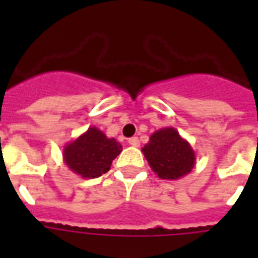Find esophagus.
<instances>
[{
  "label": "esophagus",
  "mask_w": 258,
  "mask_h": 258,
  "mask_svg": "<svg viewBox=\"0 0 258 258\" xmlns=\"http://www.w3.org/2000/svg\"><path fill=\"white\" fill-rule=\"evenodd\" d=\"M128 143L131 146H133V147H139V146H141V141H139V139H138L137 137H134V138H130L128 139Z\"/></svg>",
  "instance_id": "esophagus-1"
}]
</instances>
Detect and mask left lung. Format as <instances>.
Wrapping results in <instances>:
<instances>
[{
    "instance_id": "1",
    "label": "left lung",
    "mask_w": 258,
    "mask_h": 258,
    "mask_svg": "<svg viewBox=\"0 0 258 258\" xmlns=\"http://www.w3.org/2000/svg\"><path fill=\"white\" fill-rule=\"evenodd\" d=\"M150 167L161 179L176 180L187 175L196 165V153L174 127H166L151 134L142 149Z\"/></svg>"
}]
</instances>
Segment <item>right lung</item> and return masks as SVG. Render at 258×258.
Wrapping results in <instances>:
<instances>
[{
	"label": "right lung",
	"mask_w": 258,
	"mask_h": 258,
	"mask_svg": "<svg viewBox=\"0 0 258 258\" xmlns=\"http://www.w3.org/2000/svg\"><path fill=\"white\" fill-rule=\"evenodd\" d=\"M121 150V145L116 139L107 138L96 127H89L75 141L67 143L62 150V159L76 175L92 179L111 169L112 161Z\"/></svg>",
	"instance_id": "right-lung-1"
}]
</instances>
